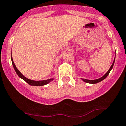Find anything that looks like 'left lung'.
<instances>
[{
	"mask_svg": "<svg viewBox=\"0 0 126 126\" xmlns=\"http://www.w3.org/2000/svg\"><path fill=\"white\" fill-rule=\"evenodd\" d=\"M114 62H115V60H114V62H113V63H112V66H110V68L109 70H108V71H107V73H105V74L102 77H101V78H100V79H97V80H86V79H82V80H83L85 82L88 83H92V84H95V83H98V82H100V81H102L103 80H104V79H105V78L107 77V75L109 74L110 71L112 69L113 66H114Z\"/></svg>",
	"mask_w": 126,
	"mask_h": 126,
	"instance_id": "left-lung-1",
	"label": "left lung"
}]
</instances>
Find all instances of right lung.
<instances>
[{"instance_id": "1", "label": "right lung", "mask_w": 126, "mask_h": 126, "mask_svg": "<svg viewBox=\"0 0 126 126\" xmlns=\"http://www.w3.org/2000/svg\"><path fill=\"white\" fill-rule=\"evenodd\" d=\"M11 60H12V64L13 65V67L15 70L16 72L17 73V74L18 75L20 78H21L22 79H23L26 82H27L29 85H33V86H43V85H45L47 84V83H49V82H51V81H53V79H50L49 80H43V81H34V80H29V79H27L26 77H25L22 73L20 72V71L18 70V69L17 68L16 65L14 64V63L13 62V60H12V56H11Z\"/></svg>"}]
</instances>
